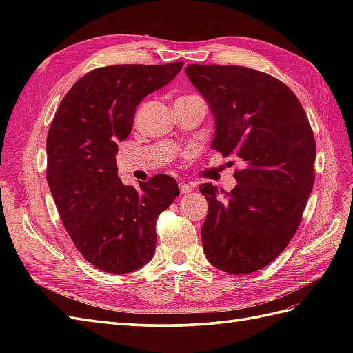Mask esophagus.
Instances as JSON below:
<instances>
[{
  "instance_id": "esophagus-1",
  "label": "esophagus",
  "mask_w": 353,
  "mask_h": 353,
  "mask_svg": "<svg viewBox=\"0 0 353 353\" xmlns=\"http://www.w3.org/2000/svg\"><path fill=\"white\" fill-rule=\"evenodd\" d=\"M179 190H181L182 194H188V192H191L194 188H192L191 185H188V183H179Z\"/></svg>"
}]
</instances>
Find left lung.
Masks as SVG:
<instances>
[{
	"label": "left lung",
	"mask_w": 353,
	"mask_h": 353,
	"mask_svg": "<svg viewBox=\"0 0 353 353\" xmlns=\"http://www.w3.org/2000/svg\"><path fill=\"white\" fill-rule=\"evenodd\" d=\"M215 119L212 148L241 170L230 192L199 186L208 200L201 243L230 274L253 273L283 252L312 191L316 139L301 101L281 80L245 66L188 65Z\"/></svg>",
	"instance_id": "obj_1"
}]
</instances>
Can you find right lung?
I'll return each mask as SVG.
<instances>
[{
  "instance_id": "1",
  "label": "right lung",
  "mask_w": 353,
  "mask_h": 353,
  "mask_svg": "<svg viewBox=\"0 0 353 353\" xmlns=\"http://www.w3.org/2000/svg\"><path fill=\"white\" fill-rule=\"evenodd\" d=\"M183 62L112 65L76 81L47 137V182L59 215L83 258L127 274L153 258L156 221L176 197L174 177L156 174L139 188L118 177V142L129 137L138 104L168 85Z\"/></svg>"
}]
</instances>
